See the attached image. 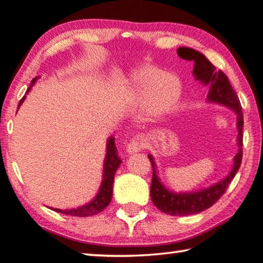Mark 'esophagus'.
<instances>
[{
	"label": "esophagus",
	"instance_id": "1",
	"mask_svg": "<svg viewBox=\"0 0 263 263\" xmlns=\"http://www.w3.org/2000/svg\"><path fill=\"white\" fill-rule=\"evenodd\" d=\"M144 147H145L144 139L141 138L140 136H136V137H133L132 140L127 144L126 151L130 154H132V153H137V152L141 151Z\"/></svg>",
	"mask_w": 263,
	"mask_h": 263
}]
</instances>
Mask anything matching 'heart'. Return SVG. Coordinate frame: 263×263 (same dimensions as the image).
<instances>
[{"mask_svg": "<svg viewBox=\"0 0 263 263\" xmlns=\"http://www.w3.org/2000/svg\"><path fill=\"white\" fill-rule=\"evenodd\" d=\"M130 91L137 102L145 103L151 119H161L177 110L184 87L180 79L156 66H141L130 74Z\"/></svg>", "mask_w": 263, "mask_h": 263, "instance_id": "1", "label": "heart"}]
</instances>
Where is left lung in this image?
I'll use <instances>...</instances> for the list:
<instances>
[{
  "mask_svg": "<svg viewBox=\"0 0 263 263\" xmlns=\"http://www.w3.org/2000/svg\"><path fill=\"white\" fill-rule=\"evenodd\" d=\"M179 57L186 61L194 62L193 74L197 81L208 87L207 102L216 103L233 110L236 114L237 128V153L233 159V167L226 177L219 182L206 189L195 192H177L168 190L162 185L160 178L158 177L157 165L153 157L148 154V159L152 164L153 177L151 184V199L158 210L170 215L185 216L197 214L213 206L226 192L228 185L240 168L242 160V127L243 115L240 102L236 97L235 91L229 83L228 78L221 70H216L215 66L207 60L205 55L191 48H178Z\"/></svg>",
  "mask_w": 263,
  "mask_h": 263,
  "instance_id": "left-lung-1",
  "label": "left lung"
}]
</instances>
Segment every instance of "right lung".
I'll return each mask as SVG.
<instances>
[{"instance_id": "add662e5", "label": "right lung", "mask_w": 263, "mask_h": 263, "mask_svg": "<svg viewBox=\"0 0 263 263\" xmlns=\"http://www.w3.org/2000/svg\"><path fill=\"white\" fill-rule=\"evenodd\" d=\"M39 79V77L34 78L31 81V84L27 90L28 93L31 90V86L35 84V82ZM27 96H23V98L20 101L18 107L21 104L24 102ZM122 164V160L118 157V152H117V147L115 144V138L110 137L106 144V156L104 159V172H103V180L101 187L96 198L91 200L90 202H87L86 205L78 207V208H71V210H58V208H52L53 211L58 212V213L71 215V216H91L95 214H98L99 212H102L104 208L109 206V203L112 199V190H114V180H115V174L118 170L119 165Z\"/></svg>"}]
</instances>
